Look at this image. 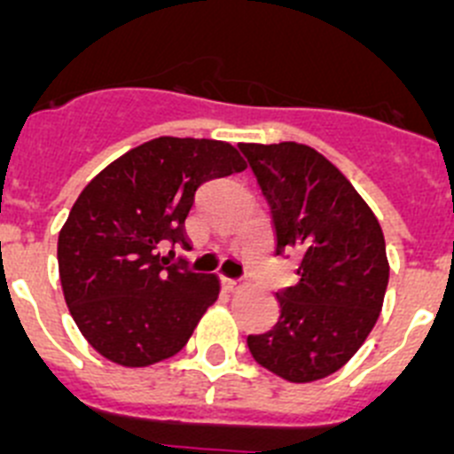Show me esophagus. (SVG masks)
<instances>
[{"label":"esophagus","instance_id":"1","mask_svg":"<svg viewBox=\"0 0 454 454\" xmlns=\"http://www.w3.org/2000/svg\"><path fill=\"white\" fill-rule=\"evenodd\" d=\"M223 285H226L228 292H237V289L242 287V285H239V280H231V278H226V280H223Z\"/></svg>","mask_w":454,"mask_h":454}]
</instances>
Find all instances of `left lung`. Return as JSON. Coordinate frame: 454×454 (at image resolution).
Listing matches in <instances>:
<instances>
[{"label": "left lung", "mask_w": 454, "mask_h": 454, "mask_svg": "<svg viewBox=\"0 0 454 454\" xmlns=\"http://www.w3.org/2000/svg\"><path fill=\"white\" fill-rule=\"evenodd\" d=\"M271 207L276 253H301L298 283L276 294L280 317L248 334L253 359L287 382L328 378L373 330L389 283L385 235L369 203L317 149L239 145Z\"/></svg>", "instance_id": "1"}]
</instances>
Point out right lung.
I'll list each match as a JSON object with an SVG mask.
<instances>
[{
	"label": "right lung",
	"mask_w": 454,
	"mask_h": 454,
	"mask_svg": "<svg viewBox=\"0 0 454 454\" xmlns=\"http://www.w3.org/2000/svg\"><path fill=\"white\" fill-rule=\"evenodd\" d=\"M247 169L228 142L162 136L101 169L59 232L65 303L81 334L129 369L176 355L219 296L215 273L165 267L160 247L187 248L199 185Z\"/></svg>",
	"instance_id": "right-lung-1"
}]
</instances>
